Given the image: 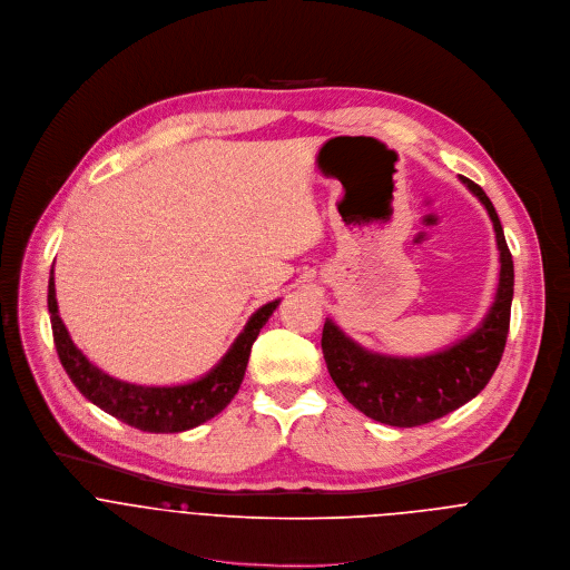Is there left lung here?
<instances>
[{"instance_id":"obj_1","label":"left lung","mask_w":570,"mask_h":570,"mask_svg":"<svg viewBox=\"0 0 570 570\" xmlns=\"http://www.w3.org/2000/svg\"><path fill=\"white\" fill-rule=\"evenodd\" d=\"M485 206L499 247V287L481 325L456 344L424 357H393L362 348L332 318H325L321 348L332 382L364 415L391 426L433 422L476 397L494 375L510 330L514 265L501 219L485 190L461 177Z\"/></svg>"}]
</instances>
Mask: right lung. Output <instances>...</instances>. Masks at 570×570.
I'll return each instance as SVG.
<instances>
[{"instance_id":"add662e5","label":"right lung","mask_w":570,"mask_h":570,"mask_svg":"<svg viewBox=\"0 0 570 570\" xmlns=\"http://www.w3.org/2000/svg\"><path fill=\"white\" fill-rule=\"evenodd\" d=\"M47 303L60 364L67 371L73 386L91 404L141 431L179 433L215 417L234 400L243 384L254 341L261 334V327L278 307L281 298L263 305L252 314V318L247 321L245 330L238 334L232 348L226 351V355L204 377L177 386H141L111 377L98 366H94L82 355V351L76 348L58 314L53 269L49 276Z\"/></svg>"}]
</instances>
